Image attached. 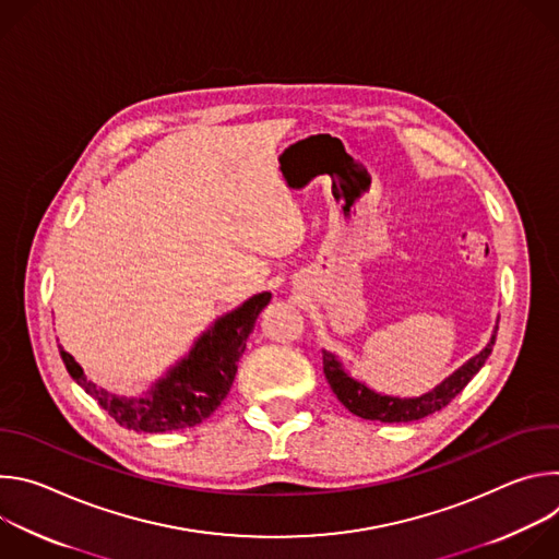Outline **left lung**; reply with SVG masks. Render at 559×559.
I'll return each mask as SVG.
<instances>
[{
  "label": "left lung",
  "instance_id": "8db88e82",
  "mask_svg": "<svg viewBox=\"0 0 559 559\" xmlns=\"http://www.w3.org/2000/svg\"><path fill=\"white\" fill-rule=\"evenodd\" d=\"M500 321V318H498ZM498 336V323L493 328L491 341L485 345L483 352L471 356L462 367H457L451 376H447L440 384H436L431 391L416 395V397H401V395H386L378 393L376 389L367 386L362 380L354 378L336 354L323 349V371L325 378L336 393L338 401L358 418L376 420V423H414L420 418H427L442 407H447L453 397L468 384V380L483 369L487 358L493 352Z\"/></svg>",
  "mask_w": 559,
  "mask_h": 559
}]
</instances>
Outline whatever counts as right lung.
Segmentation results:
<instances>
[{
	"label": "right lung",
	"instance_id": "add662e5",
	"mask_svg": "<svg viewBox=\"0 0 559 559\" xmlns=\"http://www.w3.org/2000/svg\"><path fill=\"white\" fill-rule=\"evenodd\" d=\"M270 298V292L257 294L241 307L216 318L214 325L194 341L188 356L173 365L166 376L158 378L147 391H143V395L136 397L97 386L63 347H59V354L72 380L93 395L102 409H106L121 427L136 433L188 429L210 418L223 403L257 318Z\"/></svg>",
	"mask_w": 559,
	"mask_h": 559
}]
</instances>
